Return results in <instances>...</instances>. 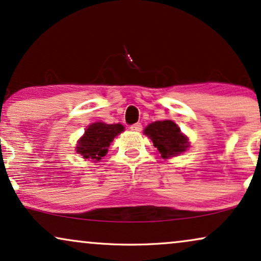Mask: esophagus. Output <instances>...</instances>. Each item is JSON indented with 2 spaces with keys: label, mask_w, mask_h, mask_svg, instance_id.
<instances>
[{
  "label": "esophagus",
  "mask_w": 261,
  "mask_h": 261,
  "mask_svg": "<svg viewBox=\"0 0 261 261\" xmlns=\"http://www.w3.org/2000/svg\"><path fill=\"white\" fill-rule=\"evenodd\" d=\"M129 128H130V130H133V132H140L143 126H141V123H134V124H132Z\"/></svg>",
  "instance_id": "34e87169"
}]
</instances>
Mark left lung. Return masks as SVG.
<instances>
[{
	"mask_svg": "<svg viewBox=\"0 0 261 261\" xmlns=\"http://www.w3.org/2000/svg\"><path fill=\"white\" fill-rule=\"evenodd\" d=\"M144 133L152 139L154 147L158 148L163 158L180 154L188 147L187 137L170 120L155 121L145 128Z\"/></svg>",
	"mask_w": 261,
	"mask_h": 261,
	"instance_id": "left-lung-1",
	"label": "left lung"
}]
</instances>
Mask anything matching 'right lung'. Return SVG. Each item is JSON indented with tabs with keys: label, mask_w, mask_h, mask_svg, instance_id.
Wrapping results in <instances>:
<instances>
[{
	"label": "right lung",
	"mask_w": 261,
	"mask_h": 261,
	"mask_svg": "<svg viewBox=\"0 0 261 261\" xmlns=\"http://www.w3.org/2000/svg\"><path fill=\"white\" fill-rule=\"evenodd\" d=\"M122 124H106L103 122L92 123L87 128L84 137L79 140L76 152L86 160L99 161L108 152V147L114 138L123 132Z\"/></svg>",
	"instance_id": "add662e5"
}]
</instances>
